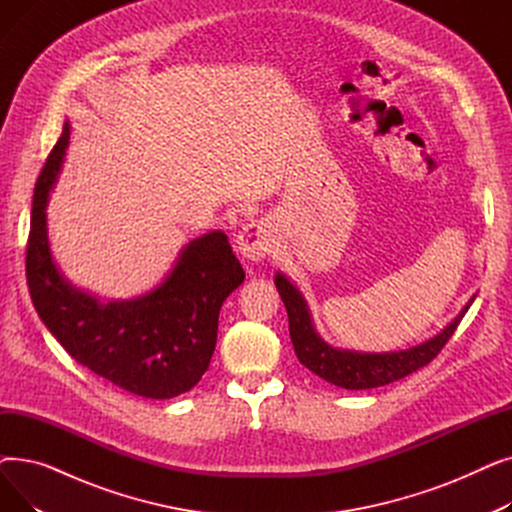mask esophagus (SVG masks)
I'll list each match as a JSON object with an SVG mask.
<instances>
[{"mask_svg": "<svg viewBox=\"0 0 512 512\" xmlns=\"http://www.w3.org/2000/svg\"><path fill=\"white\" fill-rule=\"evenodd\" d=\"M274 245L276 240H274L272 224L265 220H255L238 232L234 247L242 259L261 261L263 257L272 253Z\"/></svg>", "mask_w": 512, "mask_h": 512, "instance_id": "obj_1", "label": "esophagus"}]
</instances>
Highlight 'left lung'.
<instances>
[{
  "instance_id": "obj_1",
  "label": "left lung",
  "mask_w": 512,
  "mask_h": 512,
  "mask_svg": "<svg viewBox=\"0 0 512 512\" xmlns=\"http://www.w3.org/2000/svg\"><path fill=\"white\" fill-rule=\"evenodd\" d=\"M274 282L288 313L290 340L299 361L309 371L319 375L321 380L346 390H369L386 386L396 380L407 378L409 373L425 367L442 351V346L454 334L456 326L461 324V319L475 301L473 294L469 303L461 309V313L456 315L440 334L417 346L394 353H357L344 351V348H334L317 334L311 319V311L307 307V301L303 299L301 290L284 274L278 272Z\"/></svg>"
}]
</instances>
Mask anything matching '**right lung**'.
<instances>
[{"instance_id":"right-lung-1","label":"right lung","mask_w":512,"mask_h":512,"mask_svg":"<svg viewBox=\"0 0 512 512\" xmlns=\"http://www.w3.org/2000/svg\"><path fill=\"white\" fill-rule=\"evenodd\" d=\"M68 139L66 122L35 184L26 247L33 305L66 353L99 378L155 400L188 392L209 367L222 303L245 280L228 236L213 230L188 242L170 274L137 299L103 303L72 286L53 261L45 213Z\"/></svg>"}]
</instances>
